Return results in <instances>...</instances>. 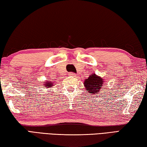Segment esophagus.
<instances>
[{
  "label": "esophagus",
  "mask_w": 147,
  "mask_h": 147,
  "mask_svg": "<svg viewBox=\"0 0 147 147\" xmlns=\"http://www.w3.org/2000/svg\"><path fill=\"white\" fill-rule=\"evenodd\" d=\"M68 76H71V77H76L75 74L73 73H69V74H68Z\"/></svg>",
  "instance_id": "esophagus-1"
}]
</instances>
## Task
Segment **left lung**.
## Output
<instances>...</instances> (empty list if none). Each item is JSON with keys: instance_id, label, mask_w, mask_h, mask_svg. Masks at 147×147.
I'll return each instance as SVG.
<instances>
[{"instance_id": "left-lung-1", "label": "left lung", "mask_w": 147, "mask_h": 147, "mask_svg": "<svg viewBox=\"0 0 147 147\" xmlns=\"http://www.w3.org/2000/svg\"><path fill=\"white\" fill-rule=\"evenodd\" d=\"M104 82H105V81L102 78L97 76L95 73H93L84 80V84L87 92L89 93V94L95 95L100 92Z\"/></svg>"}]
</instances>
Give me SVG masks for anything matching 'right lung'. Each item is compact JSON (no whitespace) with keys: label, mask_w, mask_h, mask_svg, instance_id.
<instances>
[{"label":"right lung","mask_w":147,"mask_h":147,"mask_svg":"<svg viewBox=\"0 0 147 147\" xmlns=\"http://www.w3.org/2000/svg\"><path fill=\"white\" fill-rule=\"evenodd\" d=\"M44 87H46L47 88H51V87L54 86V84L53 82H51L50 80H47L46 82H44V84H43Z\"/></svg>","instance_id":"right-lung-1"}]
</instances>
